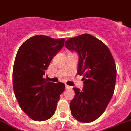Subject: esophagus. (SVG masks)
Returning a JSON list of instances; mask_svg holds the SVG:
<instances>
[{
	"label": "esophagus",
	"mask_w": 131,
	"mask_h": 131,
	"mask_svg": "<svg viewBox=\"0 0 131 131\" xmlns=\"http://www.w3.org/2000/svg\"><path fill=\"white\" fill-rule=\"evenodd\" d=\"M72 89V86H69V85H66V89Z\"/></svg>",
	"instance_id": "34e87169"
}]
</instances>
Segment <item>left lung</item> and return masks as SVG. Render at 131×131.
I'll list each match as a JSON object with an SVG mask.
<instances>
[{"label": "left lung", "mask_w": 131, "mask_h": 131, "mask_svg": "<svg viewBox=\"0 0 131 131\" xmlns=\"http://www.w3.org/2000/svg\"><path fill=\"white\" fill-rule=\"evenodd\" d=\"M65 46L79 54L77 74L84 81L82 91L73 88L75 96L70 103L71 114L79 121L91 123L105 112L113 95L115 60L107 46L89 34L69 38Z\"/></svg>", "instance_id": "left-lung-1"}]
</instances>
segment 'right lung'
<instances>
[{"label":"right lung","instance_id":"1","mask_svg":"<svg viewBox=\"0 0 131 131\" xmlns=\"http://www.w3.org/2000/svg\"><path fill=\"white\" fill-rule=\"evenodd\" d=\"M65 39L36 35L20 47L13 71V86L20 108L31 119L42 121L54 114L62 82L47 81L45 71L64 46Z\"/></svg>","mask_w":131,"mask_h":131}]
</instances>
